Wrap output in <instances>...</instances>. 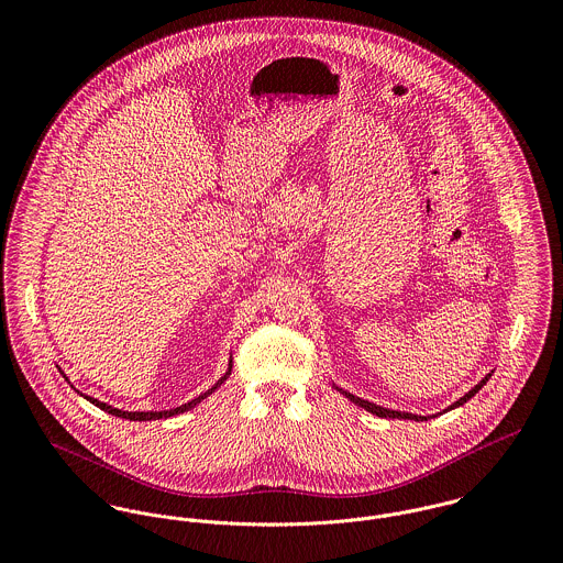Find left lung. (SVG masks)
<instances>
[{"mask_svg": "<svg viewBox=\"0 0 563 563\" xmlns=\"http://www.w3.org/2000/svg\"><path fill=\"white\" fill-rule=\"evenodd\" d=\"M492 377V373H487L485 377H483L482 382L475 386V388H471L462 399H457L455 402H451L446 409H442V411H438V413H446V411H451V409H455V407H460V405H464L466 401H471L479 390H482L483 386L487 384V379ZM333 388L340 393V395H344L346 399L351 402H355L357 407H364L366 411H371V413H375V416H379V418H402V420H416V422H420V420H429V418H435V413L433 416H418V413H409V411H399V409H388V407H382V405H375V402L364 401V399H360V397H355V395H351V393H346V390H342V388H338L335 384H333Z\"/></svg>", "mask_w": 563, "mask_h": 563, "instance_id": "obj_1", "label": "left lung"}]
</instances>
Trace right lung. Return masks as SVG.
Wrapping results in <instances>:
<instances>
[{"label": "right lung", "instance_id": "obj_1", "mask_svg": "<svg viewBox=\"0 0 563 563\" xmlns=\"http://www.w3.org/2000/svg\"><path fill=\"white\" fill-rule=\"evenodd\" d=\"M63 375H65V373H63ZM230 375H232V357H230V364H228L225 375H223L210 390H206L203 395H199V397L192 399V401L184 402V405L173 407V409H162V411H123V409H117V407H112V405H108V402H101L99 399H92V397H86V401H90L92 405H97L99 409H103V411H108V413H112V416H119V418H128V420H161V418H170V416L184 413V411L192 409L195 405H199L203 399H208ZM65 379H67V377H65ZM67 382H69V379H67Z\"/></svg>", "mask_w": 563, "mask_h": 563}]
</instances>
